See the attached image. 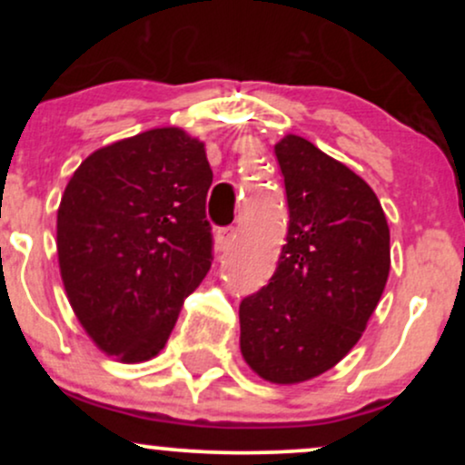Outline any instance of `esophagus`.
Returning <instances> with one entry per match:
<instances>
[{"instance_id":"34e87169","label":"esophagus","mask_w":465,"mask_h":465,"mask_svg":"<svg viewBox=\"0 0 465 465\" xmlns=\"http://www.w3.org/2000/svg\"><path fill=\"white\" fill-rule=\"evenodd\" d=\"M233 240V227H221L216 232V242H218V249H229V244H232Z\"/></svg>"}]
</instances>
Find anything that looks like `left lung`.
I'll list each match as a JSON object with an SVG mask.
<instances>
[{"instance_id":"left-lung-1","label":"left lung","mask_w":465,"mask_h":465,"mask_svg":"<svg viewBox=\"0 0 465 465\" xmlns=\"http://www.w3.org/2000/svg\"><path fill=\"white\" fill-rule=\"evenodd\" d=\"M288 236L262 291L240 303V351L260 378L300 385L359 343L391 269L389 225L376 192L300 135L282 137Z\"/></svg>"}]
</instances>
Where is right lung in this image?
I'll use <instances>...</instances> for the list:
<instances>
[{
	"label": "right lung",
	"instance_id": "obj_1",
	"mask_svg": "<svg viewBox=\"0 0 465 465\" xmlns=\"http://www.w3.org/2000/svg\"><path fill=\"white\" fill-rule=\"evenodd\" d=\"M205 143L179 126L137 133L78 165L56 214L74 314L117 362L151 361L212 266Z\"/></svg>",
	"mask_w": 465,
	"mask_h": 465
}]
</instances>
